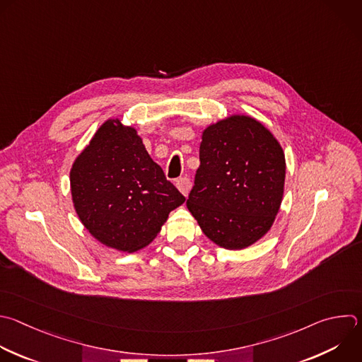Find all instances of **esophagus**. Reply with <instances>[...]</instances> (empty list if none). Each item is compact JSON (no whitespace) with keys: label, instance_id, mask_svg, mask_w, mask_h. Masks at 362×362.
<instances>
[{"label":"esophagus","instance_id":"1","mask_svg":"<svg viewBox=\"0 0 362 362\" xmlns=\"http://www.w3.org/2000/svg\"><path fill=\"white\" fill-rule=\"evenodd\" d=\"M176 186H177V189H179L185 196H187L189 192H190V179H189V177H179V179L176 180Z\"/></svg>","mask_w":362,"mask_h":362}]
</instances>
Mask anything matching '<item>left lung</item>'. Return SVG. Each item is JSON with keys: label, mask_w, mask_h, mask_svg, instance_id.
I'll list each match as a JSON object with an SVG mask.
<instances>
[{"label": "left lung", "mask_w": 362, "mask_h": 362, "mask_svg": "<svg viewBox=\"0 0 362 362\" xmlns=\"http://www.w3.org/2000/svg\"><path fill=\"white\" fill-rule=\"evenodd\" d=\"M284 179V153L272 132L253 117L233 115L204 129L186 206L211 242L240 250L270 230Z\"/></svg>", "instance_id": "obj_1"}]
</instances>
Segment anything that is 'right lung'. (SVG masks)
Returning a JSON list of instances; mask_svg holds the SVG:
<instances>
[{
    "instance_id": "add662e5",
    "label": "right lung",
    "mask_w": 362,
    "mask_h": 362,
    "mask_svg": "<svg viewBox=\"0 0 362 362\" xmlns=\"http://www.w3.org/2000/svg\"><path fill=\"white\" fill-rule=\"evenodd\" d=\"M75 210L107 247L136 252L160 231L186 197L146 152L134 128L106 120L71 169Z\"/></svg>"
}]
</instances>
